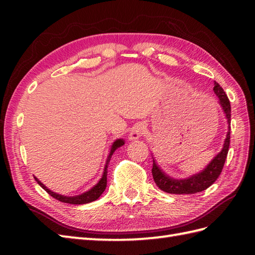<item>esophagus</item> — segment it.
Wrapping results in <instances>:
<instances>
[{"instance_id":"1","label":"esophagus","mask_w":255,"mask_h":255,"mask_svg":"<svg viewBox=\"0 0 255 255\" xmlns=\"http://www.w3.org/2000/svg\"><path fill=\"white\" fill-rule=\"evenodd\" d=\"M145 132V125L142 123L136 124L134 126L131 128V131L129 133V139L130 140H136L139 139L140 137H142Z\"/></svg>"}]
</instances>
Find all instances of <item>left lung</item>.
Here are the masks:
<instances>
[{
  "label": "left lung",
  "instance_id": "1",
  "mask_svg": "<svg viewBox=\"0 0 255 255\" xmlns=\"http://www.w3.org/2000/svg\"><path fill=\"white\" fill-rule=\"evenodd\" d=\"M215 94L218 96L219 104L221 105L226 114V117L228 119V124L230 125L231 121V106L228 96L225 93L223 88L215 82L214 86ZM229 144H230V127L227 137L225 139V143L223 150L211 160L210 163L206 166L202 172L198 174H195L191 177L185 178V180H174V178L166 175L165 173L160 170V167L156 165L155 161L153 160L152 165V175L153 180L156 185L159 186L160 189L170 194H195L198 192H203L207 189L209 186L213 185L216 180L219 177L221 171L224 169V164L227 159V154L229 151Z\"/></svg>",
  "mask_w": 255,
  "mask_h": 255
}]
</instances>
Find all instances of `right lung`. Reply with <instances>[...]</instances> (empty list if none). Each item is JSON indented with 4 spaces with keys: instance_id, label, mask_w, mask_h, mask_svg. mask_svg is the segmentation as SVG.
Segmentation results:
<instances>
[{
    "instance_id": "obj_1",
    "label": "right lung",
    "mask_w": 255,
    "mask_h": 255,
    "mask_svg": "<svg viewBox=\"0 0 255 255\" xmlns=\"http://www.w3.org/2000/svg\"><path fill=\"white\" fill-rule=\"evenodd\" d=\"M124 140L123 139H117L115 142L113 143L112 145V149H111V152L110 155H108L107 161H106V164L104 167V173H103V176L100 180V182L96 184L94 187H92L90 191L85 192L81 195H78V196H72V197H68V196H63V195H59L57 193H53L51 192L49 188H47L44 184H42L40 181H38L37 178L35 177V180L37 181V183L39 184V185L45 189V191L52 196L53 198H56L58 200H60L62 203H67V204H72V205H82V204H88L91 202H94L97 198H99L101 195L103 194V192L105 191L106 188V184H107V167H108V163H110L111 158H112V154L115 152V150L118 149L119 147H122L124 144Z\"/></svg>"
}]
</instances>
